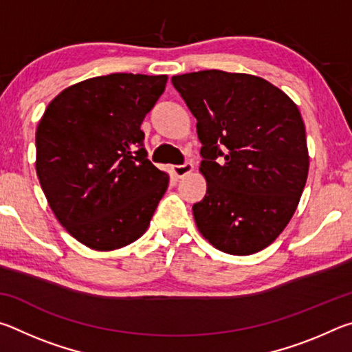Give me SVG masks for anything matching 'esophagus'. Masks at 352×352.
Returning a JSON list of instances; mask_svg holds the SVG:
<instances>
[{"instance_id": "1", "label": "esophagus", "mask_w": 352, "mask_h": 352, "mask_svg": "<svg viewBox=\"0 0 352 352\" xmlns=\"http://www.w3.org/2000/svg\"><path fill=\"white\" fill-rule=\"evenodd\" d=\"M192 170H194V166L189 162H186L184 164H180V166H172V174H174L177 178H183L184 175L190 174Z\"/></svg>"}]
</instances>
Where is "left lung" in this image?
Masks as SVG:
<instances>
[{"label":"left lung","instance_id":"left-lung-1","mask_svg":"<svg viewBox=\"0 0 352 352\" xmlns=\"http://www.w3.org/2000/svg\"><path fill=\"white\" fill-rule=\"evenodd\" d=\"M197 119L204 200L192 212L220 252L258 253L300 204L309 172L306 129L296 104L258 76L206 69L172 77Z\"/></svg>","mask_w":352,"mask_h":352}]
</instances>
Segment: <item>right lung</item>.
Here are the masks:
<instances>
[{
  "label": "right lung",
  "instance_id": "1",
  "mask_svg": "<svg viewBox=\"0 0 352 352\" xmlns=\"http://www.w3.org/2000/svg\"><path fill=\"white\" fill-rule=\"evenodd\" d=\"M168 76L115 73L57 94L41 116L35 169L52 212L88 248L110 252L146 233L169 175L148 162L141 122Z\"/></svg>",
  "mask_w": 352,
  "mask_h": 352
}]
</instances>
